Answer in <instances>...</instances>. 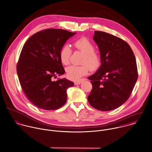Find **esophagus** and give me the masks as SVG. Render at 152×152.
I'll return each instance as SVG.
<instances>
[{"label":"esophagus","instance_id":"esophagus-1","mask_svg":"<svg viewBox=\"0 0 152 152\" xmlns=\"http://www.w3.org/2000/svg\"><path fill=\"white\" fill-rule=\"evenodd\" d=\"M83 79H80V80H79L75 81V82H74V83H75V85H80V83H82L83 82Z\"/></svg>","mask_w":152,"mask_h":152}]
</instances>
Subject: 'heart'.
<instances>
[{"instance_id": "b5f03b06", "label": "heart", "mask_w": 152, "mask_h": 152, "mask_svg": "<svg viewBox=\"0 0 152 152\" xmlns=\"http://www.w3.org/2000/svg\"><path fill=\"white\" fill-rule=\"evenodd\" d=\"M74 47L85 54L82 66L72 65L67 67L66 75L69 79L77 80L83 76L86 75L89 68L91 70L97 69L102 64V56L98 52L94 51L95 46L90 40L85 37H82L73 43ZM72 50L67 45H63L59 52V58L64 65H67L70 62ZM89 66H88L87 65Z\"/></svg>"}]
</instances>
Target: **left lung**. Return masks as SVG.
<instances>
[{"label": "left lung", "instance_id": "1", "mask_svg": "<svg viewBox=\"0 0 152 152\" xmlns=\"http://www.w3.org/2000/svg\"><path fill=\"white\" fill-rule=\"evenodd\" d=\"M102 64L88 78L92 89L88 97L91 106L109 111L122 105L129 97L138 77L134 55L129 45L121 38L101 31H94Z\"/></svg>", "mask_w": 152, "mask_h": 152}]
</instances>
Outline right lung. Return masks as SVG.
Instances as JSON below:
<instances>
[{"mask_svg": "<svg viewBox=\"0 0 152 152\" xmlns=\"http://www.w3.org/2000/svg\"><path fill=\"white\" fill-rule=\"evenodd\" d=\"M61 29H47L32 35L25 43L16 66L22 89L36 107L56 110L67 100V89L73 82L66 79L53 81L64 73L59 52L70 37L75 34Z\"/></svg>", "mask_w": 152, "mask_h": 152, "instance_id": "right-lung-1", "label": "right lung"}]
</instances>
